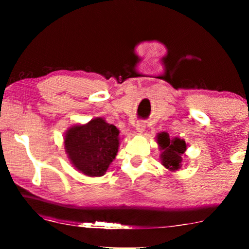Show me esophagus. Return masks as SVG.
Listing matches in <instances>:
<instances>
[{
	"instance_id": "obj_1",
	"label": "esophagus",
	"mask_w": 249,
	"mask_h": 249,
	"mask_svg": "<svg viewBox=\"0 0 249 249\" xmlns=\"http://www.w3.org/2000/svg\"><path fill=\"white\" fill-rule=\"evenodd\" d=\"M146 128V124L144 121H137V124H136V130L138 132H142L145 130Z\"/></svg>"
}]
</instances>
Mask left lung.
Segmentation results:
<instances>
[{"label": "left lung", "instance_id": "1", "mask_svg": "<svg viewBox=\"0 0 249 249\" xmlns=\"http://www.w3.org/2000/svg\"><path fill=\"white\" fill-rule=\"evenodd\" d=\"M161 148V163L170 171H177L182 165V154L187 149V144L183 139L178 137L170 138L166 132H160L156 137Z\"/></svg>", "mask_w": 249, "mask_h": 249}]
</instances>
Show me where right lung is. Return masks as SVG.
<instances>
[{
	"label": "right lung",
	"instance_id": "right-lung-1",
	"mask_svg": "<svg viewBox=\"0 0 249 249\" xmlns=\"http://www.w3.org/2000/svg\"><path fill=\"white\" fill-rule=\"evenodd\" d=\"M119 134L103 118L70 127L64 135V148L71 164L88 177L104 176L118 153Z\"/></svg>",
	"mask_w": 249,
	"mask_h": 249
}]
</instances>
